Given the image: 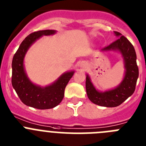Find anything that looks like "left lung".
Segmentation results:
<instances>
[{
  "mask_svg": "<svg viewBox=\"0 0 146 146\" xmlns=\"http://www.w3.org/2000/svg\"><path fill=\"white\" fill-rule=\"evenodd\" d=\"M117 40L102 49L104 51L118 50L123 55L125 62L126 73L120 85L114 90L101 92L96 90L88 75L86 77V91L89 99L95 104L106 107H115L126 101L134 93L139 76V69L137 64L136 52L134 46L126 37L115 31Z\"/></svg>",
  "mask_w": 146,
  "mask_h": 146,
  "instance_id": "left-lung-1",
  "label": "left lung"
}]
</instances>
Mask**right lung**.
I'll return each mask as SVG.
<instances>
[{"label":"right lung","instance_id":"obj_1","mask_svg":"<svg viewBox=\"0 0 146 146\" xmlns=\"http://www.w3.org/2000/svg\"><path fill=\"white\" fill-rule=\"evenodd\" d=\"M55 33L54 30H42L30 34L20 44L12 59V87L24 104L38 110H48L59 105L64 98V89L74 73V71L64 73L51 85L41 87L31 83L25 73L23 59L29 47L40 36Z\"/></svg>","mask_w":146,"mask_h":146}]
</instances>
